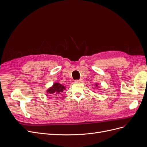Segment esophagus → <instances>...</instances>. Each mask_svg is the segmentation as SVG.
I'll use <instances>...</instances> for the list:
<instances>
[{
    "mask_svg": "<svg viewBox=\"0 0 147 147\" xmlns=\"http://www.w3.org/2000/svg\"><path fill=\"white\" fill-rule=\"evenodd\" d=\"M76 82H82V79H80V80H76L75 81Z\"/></svg>",
    "mask_w": 147,
    "mask_h": 147,
    "instance_id": "obj_1",
    "label": "esophagus"
}]
</instances>
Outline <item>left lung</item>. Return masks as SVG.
Listing matches in <instances>:
<instances>
[{"label":"left lung","instance_id":"1","mask_svg":"<svg viewBox=\"0 0 147 147\" xmlns=\"http://www.w3.org/2000/svg\"><path fill=\"white\" fill-rule=\"evenodd\" d=\"M97 86V84H96V87Z\"/></svg>","mask_w":147,"mask_h":147}]
</instances>
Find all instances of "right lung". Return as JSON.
Masks as SVG:
<instances>
[{"mask_svg":"<svg viewBox=\"0 0 147 147\" xmlns=\"http://www.w3.org/2000/svg\"><path fill=\"white\" fill-rule=\"evenodd\" d=\"M65 90V87L63 86L59 82L54 83L53 86L49 88L47 90V93L53 94L54 96H59V94H61L63 92V90Z\"/></svg>","mask_w":147,"mask_h":147,"instance_id":"1","label":"right lung"}]
</instances>
